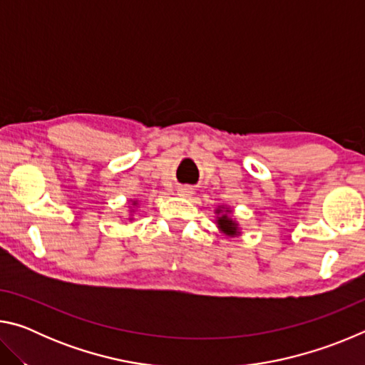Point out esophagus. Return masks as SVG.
Returning a JSON list of instances; mask_svg holds the SVG:
<instances>
[{
    "instance_id": "34e87169",
    "label": "esophagus",
    "mask_w": 365,
    "mask_h": 365,
    "mask_svg": "<svg viewBox=\"0 0 365 365\" xmlns=\"http://www.w3.org/2000/svg\"><path fill=\"white\" fill-rule=\"evenodd\" d=\"M178 195H180V196H191V195H193V188H191V187H180V188H178Z\"/></svg>"
}]
</instances>
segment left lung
Masks as SVG:
<instances>
[{
    "label": "left lung",
    "mask_w": 365,
    "mask_h": 365,
    "mask_svg": "<svg viewBox=\"0 0 365 365\" xmlns=\"http://www.w3.org/2000/svg\"><path fill=\"white\" fill-rule=\"evenodd\" d=\"M222 210H225V213H222ZM217 214H220V217H217V227L220 228L222 233L228 235V237H235L238 235V224L230 217V209L228 207H217Z\"/></svg>",
    "instance_id": "obj_1"
}]
</instances>
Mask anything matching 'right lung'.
<instances>
[{
  "label": "right lung",
  "mask_w": 365,
  "mask_h": 365,
  "mask_svg": "<svg viewBox=\"0 0 365 365\" xmlns=\"http://www.w3.org/2000/svg\"><path fill=\"white\" fill-rule=\"evenodd\" d=\"M133 205H137V201H133Z\"/></svg>",
  "instance_id": "obj_1"
}]
</instances>
